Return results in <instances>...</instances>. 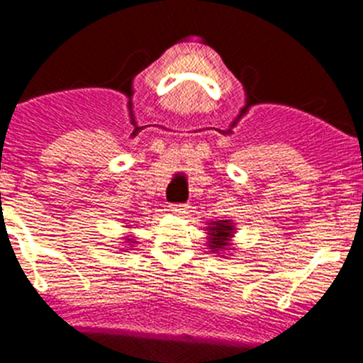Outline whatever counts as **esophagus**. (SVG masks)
I'll return each instance as SVG.
<instances>
[{"instance_id": "1", "label": "esophagus", "mask_w": 363, "mask_h": 363, "mask_svg": "<svg viewBox=\"0 0 363 363\" xmlns=\"http://www.w3.org/2000/svg\"><path fill=\"white\" fill-rule=\"evenodd\" d=\"M189 208L188 203H172L170 205V211L175 212V214H186Z\"/></svg>"}]
</instances>
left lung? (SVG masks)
Instances as JSON below:
<instances>
[{
  "instance_id": "obj_1",
  "label": "left lung",
  "mask_w": 363,
  "mask_h": 363,
  "mask_svg": "<svg viewBox=\"0 0 363 363\" xmlns=\"http://www.w3.org/2000/svg\"><path fill=\"white\" fill-rule=\"evenodd\" d=\"M212 226H208L211 230V240H208V246H211L212 251H219L223 247L228 246V240L232 237L233 232V225L228 221H218V223H211Z\"/></svg>"
}]
</instances>
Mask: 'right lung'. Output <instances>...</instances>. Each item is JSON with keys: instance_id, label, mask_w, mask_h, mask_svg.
<instances>
[{"instance_id": "add662e5", "label": "right lung", "mask_w": 363, "mask_h": 363, "mask_svg": "<svg viewBox=\"0 0 363 363\" xmlns=\"http://www.w3.org/2000/svg\"><path fill=\"white\" fill-rule=\"evenodd\" d=\"M128 240H130V239H128Z\"/></svg>"}]
</instances>
